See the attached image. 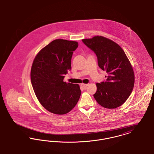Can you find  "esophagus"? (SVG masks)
Returning <instances> with one entry per match:
<instances>
[{
	"mask_svg": "<svg viewBox=\"0 0 154 154\" xmlns=\"http://www.w3.org/2000/svg\"><path fill=\"white\" fill-rule=\"evenodd\" d=\"M88 86V84H81V87L83 89H86Z\"/></svg>",
	"mask_w": 154,
	"mask_h": 154,
	"instance_id": "esophagus-1",
	"label": "esophagus"
}]
</instances>
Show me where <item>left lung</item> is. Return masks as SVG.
I'll list each match as a JSON object with an SVG mask.
<instances>
[{"instance_id": "8db88e82", "label": "left lung", "mask_w": 154, "mask_h": 154, "mask_svg": "<svg viewBox=\"0 0 154 154\" xmlns=\"http://www.w3.org/2000/svg\"><path fill=\"white\" fill-rule=\"evenodd\" d=\"M82 42L96 54L98 66L108 73L106 81L96 84L94 98L106 108L122 105L134 85L133 69L124 51L117 43L103 36H96Z\"/></svg>"}]
</instances>
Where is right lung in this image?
Masks as SVG:
<instances>
[{
  "mask_svg": "<svg viewBox=\"0 0 154 154\" xmlns=\"http://www.w3.org/2000/svg\"><path fill=\"white\" fill-rule=\"evenodd\" d=\"M76 42L56 39L41 50L31 71L33 89L42 105L49 112L63 115L77 104L81 94L78 84L66 83L64 75L71 69Z\"/></svg>",
  "mask_w": 154,
  "mask_h": 154,
  "instance_id": "add662e5",
  "label": "right lung"
}]
</instances>
